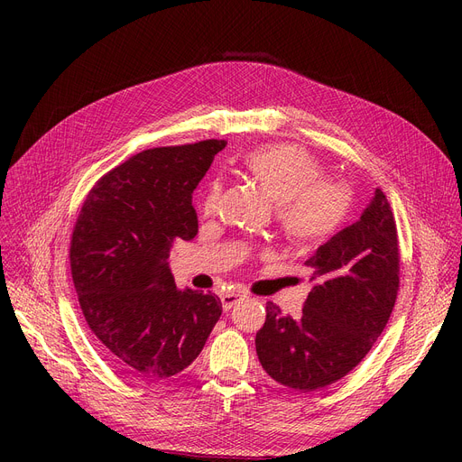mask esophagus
Segmentation results:
<instances>
[{
    "mask_svg": "<svg viewBox=\"0 0 462 462\" xmlns=\"http://www.w3.org/2000/svg\"><path fill=\"white\" fill-rule=\"evenodd\" d=\"M244 300H245V296L239 294V292H225L221 296V303H223L225 310H230L234 305H237L239 301H244Z\"/></svg>",
    "mask_w": 462,
    "mask_h": 462,
    "instance_id": "esophagus-1",
    "label": "esophagus"
}]
</instances>
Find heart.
Segmentation results:
<instances>
[{
	"instance_id": "obj_1",
	"label": "heart",
	"mask_w": 462,
	"mask_h": 462,
	"mask_svg": "<svg viewBox=\"0 0 462 462\" xmlns=\"http://www.w3.org/2000/svg\"><path fill=\"white\" fill-rule=\"evenodd\" d=\"M244 172L277 204L281 232L296 245H314L343 225L350 208V192L343 183L324 181L322 168L298 145H265L249 152ZM221 185L211 181L204 194V211L218 202Z\"/></svg>"
}]
</instances>
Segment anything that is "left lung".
Segmentation results:
<instances>
[{
  "label": "left lung",
  "mask_w": 462,
  "mask_h": 462,
  "mask_svg": "<svg viewBox=\"0 0 462 462\" xmlns=\"http://www.w3.org/2000/svg\"><path fill=\"white\" fill-rule=\"evenodd\" d=\"M314 282L300 319L265 303L256 333L263 371L303 393L348 374L382 335L399 290L397 226L376 189L357 221L305 262Z\"/></svg>",
  "instance_id": "8db88e82"
}]
</instances>
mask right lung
I'll list each match as a JSON object with an SVG mask.
<instances>
[{"instance_id": "add662e5", "label": "right lung", "mask_w": 462, "mask_h": 462, "mask_svg": "<svg viewBox=\"0 0 462 462\" xmlns=\"http://www.w3.org/2000/svg\"><path fill=\"white\" fill-rule=\"evenodd\" d=\"M225 140L136 153L89 190L70 241L86 322L110 365L157 382L187 369L223 312L221 300L178 288L168 256L199 232L192 192Z\"/></svg>"}]
</instances>
